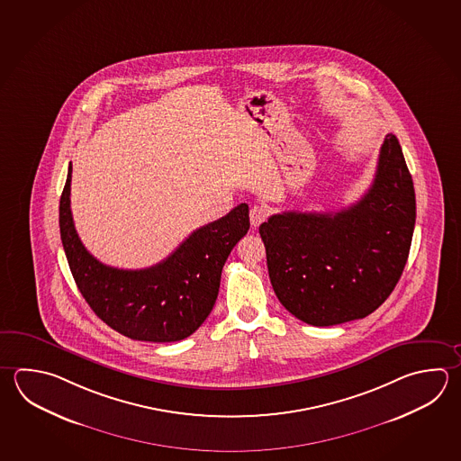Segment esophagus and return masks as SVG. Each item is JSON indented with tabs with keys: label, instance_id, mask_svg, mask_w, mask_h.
I'll return each mask as SVG.
<instances>
[{
	"label": "esophagus",
	"instance_id": "34e87169",
	"mask_svg": "<svg viewBox=\"0 0 461 461\" xmlns=\"http://www.w3.org/2000/svg\"><path fill=\"white\" fill-rule=\"evenodd\" d=\"M270 210L266 205H254L249 210V218H251L252 228H258L261 225L262 221H266L269 217Z\"/></svg>",
	"mask_w": 461,
	"mask_h": 461
}]
</instances>
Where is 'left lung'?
Masks as SVG:
<instances>
[{
	"label": "left lung",
	"mask_w": 461,
	"mask_h": 461,
	"mask_svg": "<svg viewBox=\"0 0 461 461\" xmlns=\"http://www.w3.org/2000/svg\"><path fill=\"white\" fill-rule=\"evenodd\" d=\"M414 223L412 177L388 133L362 199L334 213L284 212L259 226L278 302L312 326L374 313L404 270Z\"/></svg>",
	"instance_id": "obj_1"
}]
</instances>
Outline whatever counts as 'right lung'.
I'll list each match as a JSON object with an SVG mask.
<instances>
[{
    "label": "right lung",
    "instance_id": "add662e5",
    "mask_svg": "<svg viewBox=\"0 0 461 461\" xmlns=\"http://www.w3.org/2000/svg\"><path fill=\"white\" fill-rule=\"evenodd\" d=\"M71 163L60 197V236L73 278L91 310L113 330L133 340L176 342L207 320L221 269L249 230V207L200 226L165 261L147 269L109 267L87 252L70 209Z\"/></svg>",
    "mask_w": 461,
    "mask_h": 461
}]
</instances>
